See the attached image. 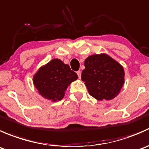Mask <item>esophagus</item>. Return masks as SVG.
I'll use <instances>...</instances> for the list:
<instances>
[{
  "label": "esophagus",
  "mask_w": 149,
  "mask_h": 149,
  "mask_svg": "<svg viewBox=\"0 0 149 149\" xmlns=\"http://www.w3.org/2000/svg\"><path fill=\"white\" fill-rule=\"evenodd\" d=\"M77 74H78V76H79V79H81V72L80 70H79V71H77Z\"/></svg>",
  "instance_id": "esophagus-1"
}]
</instances>
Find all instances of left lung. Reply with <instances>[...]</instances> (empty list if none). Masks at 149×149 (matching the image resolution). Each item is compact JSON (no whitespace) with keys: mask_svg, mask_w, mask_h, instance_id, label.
<instances>
[{"mask_svg":"<svg viewBox=\"0 0 149 149\" xmlns=\"http://www.w3.org/2000/svg\"><path fill=\"white\" fill-rule=\"evenodd\" d=\"M81 80L91 97L97 100H111L120 92L125 83L123 65L106 53L86 58Z\"/></svg>","mask_w":149,"mask_h":149,"instance_id":"8db88e82","label":"left lung"}]
</instances>
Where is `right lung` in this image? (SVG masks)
Wrapping results in <instances>:
<instances>
[{
  "label": "right lung",
  "mask_w": 149,
  "mask_h": 149,
  "mask_svg": "<svg viewBox=\"0 0 149 149\" xmlns=\"http://www.w3.org/2000/svg\"><path fill=\"white\" fill-rule=\"evenodd\" d=\"M70 66L61 60L54 58L41 66L33 76V84L39 94L51 102L63 100L68 87L78 79Z\"/></svg>",
  "instance_id": "1"
}]
</instances>
